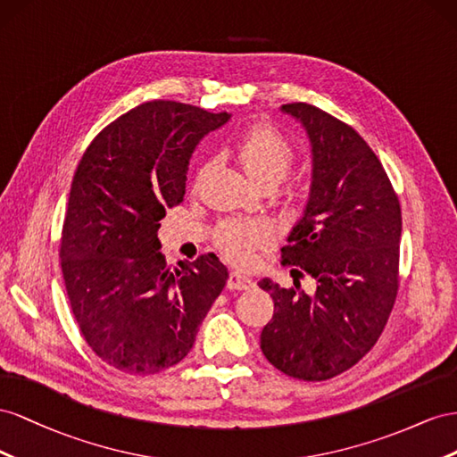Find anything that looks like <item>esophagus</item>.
I'll list each match as a JSON object with an SVG mask.
<instances>
[{
  "instance_id": "34e87169",
  "label": "esophagus",
  "mask_w": 457,
  "mask_h": 457,
  "mask_svg": "<svg viewBox=\"0 0 457 457\" xmlns=\"http://www.w3.org/2000/svg\"><path fill=\"white\" fill-rule=\"evenodd\" d=\"M253 287H254L253 278L245 271H233L228 279V289H233V291H249Z\"/></svg>"
}]
</instances>
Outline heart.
<instances>
[{
    "label": "heart",
    "mask_w": 457,
    "mask_h": 457,
    "mask_svg": "<svg viewBox=\"0 0 457 457\" xmlns=\"http://www.w3.org/2000/svg\"><path fill=\"white\" fill-rule=\"evenodd\" d=\"M233 154L243 170L260 184H278L295 161V145L278 129L256 126L236 141ZM218 241L231 260L246 262L258 246L270 241V231L256 221H229L220 229Z\"/></svg>",
    "instance_id": "1"
}]
</instances>
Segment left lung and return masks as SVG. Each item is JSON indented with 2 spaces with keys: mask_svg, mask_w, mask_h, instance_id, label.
Masks as SVG:
<instances>
[{
  "mask_svg": "<svg viewBox=\"0 0 457 457\" xmlns=\"http://www.w3.org/2000/svg\"><path fill=\"white\" fill-rule=\"evenodd\" d=\"M281 112L306 129L312 184L303 218L281 249L291 273H308L285 289L258 285L273 298V318L260 348L273 368L304 381H325L350 370L383 333L398 293L402 212L377 154L354 128L308 103Z\"/></svg>",
  "mask_w": 457,
  "mask_h": 457,
  "instance_id": "8db88e82",
  "label": "left lung"
}]
</instances>
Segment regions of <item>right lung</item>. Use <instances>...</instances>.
I'll return each mask as SVG.
<instances>
[{"instance_id":"1","label":"right lung","mask_w":457,"mask_h":457,"mask_svg":"<svg viewBox=\"0 0 457 457\" xmlns=\"http://www.w3.org/2000/svg\"><path fill=\"white\" fill-rule=\"evenodd\" d=\"M229 116L143 103L103 129L76 168L62 278L86 343L114 370L153 375L176 366L224 289L229 273L214 253L166 266L159 228L184 201L195 147Z\"/></svg>"}]
</instances>
